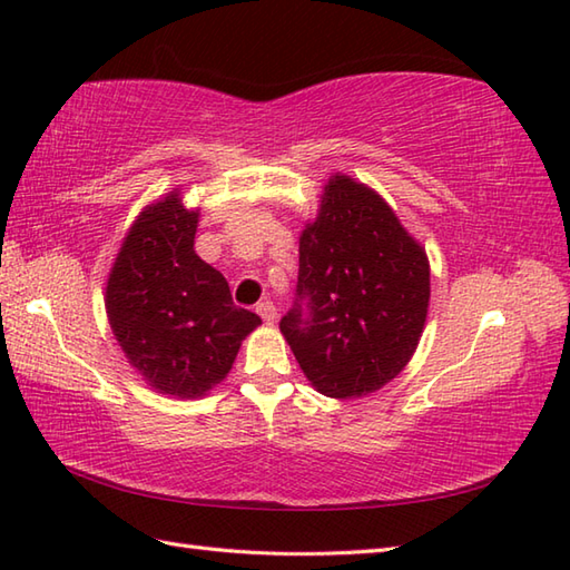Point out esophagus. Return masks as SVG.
<instances>
[{
    "mask_svg": "<svg viewBox=\"0 0 570 570\" xmlns=\"http://www.w3.org/2000/svg\"><path fill=\"white\" fill-rule=\"evenodd\" d=\"M257 313H259L264 323L276 321V306L272 304V301H262V304H257Z\"/></svg>",
    "mask_w": 570,
    "mask_h": 570,
    "instance_id": "1",
    "label": "esophagus"
}]
</instances>
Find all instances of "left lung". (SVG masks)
<instances>
[{"label": "left lung", "instance_id": "8db88e82", "mask_svg": "<svg viewBox=\"0 0 570 570\" xmlns=\"http://www.w3.org/2000/svg\"><path fill=\"white\" fill-rule=\"evenodd\" d=\"M426 252L367 186L333 176L298 245L294 306L278 321L325 396L382 390L414 355L426 323Z\"/></svg>", "mask_w": 570, "mask_h": 570}]
</instances>
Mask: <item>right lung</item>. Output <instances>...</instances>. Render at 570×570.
<instances>
[{
	"mask_svg": "<svg viewBox=\"0 0 570 570\" xmlns=\"http://www.w3.org/2000/svg\"><path fill=\"white\" fill-rule=\"evenodd\" d=\"M198 213L168 193L139 215L107 282V316L154 390L196 399L225 380L257 313L233 304L225 276L196 249Z\"/></svg>",
	"mask_w": 570,
	"mask_h": 570,
	"instance_id": "obj_1",
	"label": "right lung"
}]
</instances>
